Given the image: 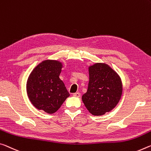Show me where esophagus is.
<instances>
[{
  "label": "esophagus",
  "mask_w": 151,
  "mask_h": 151,
  "mask_svg": "<svg viewBox=\"0 0 151 151\" xmlns=\"http://www.w3.org/2000/svg\"><path fill=\"white\" fill-rule=\"evenodd\" d=\"M73 96L74 97H81V93H73Z\"/></svg>",
  "instance_id": "34e87169"
}]
</instances>
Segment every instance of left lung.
Wrapping results in <instances>:
<instances>
[{
	"label": "left lung",
	"instance_id": "obj_1",
	"mask_svg": "<svg viewBox=\"0 0 151 151\" xmlns=\"http://www.w3.org/2000/svg\"><path fill=\"white\" fill-rule=\"evenodd\" d=\"M89 81L87 91L82 96L85 107L94 116H102L113 109L122 93L119 75L104 63L88 67Z\"/></svg>",
	"mask_w": 151,
	"mask_h": 151
}]
</instances>
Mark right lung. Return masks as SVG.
<instances>
[{
    "label": "right lung",
    "mask_w": 151,
    "mask_h": 151,
    "mask_svg": "<svg viewBox=\"0 0 151 151\" xmlns=\"http://www.w3.org/2000/svg\"><path fill=\"white\" fill-rule=\"evenodd\" d=\"M63 64L47 60L33 69L27 82V93L32 104L40 110L55 113L69 97V93L60 78Z\"/></svg>",
    "instance_id": "obj_1"
}]
</instances>
